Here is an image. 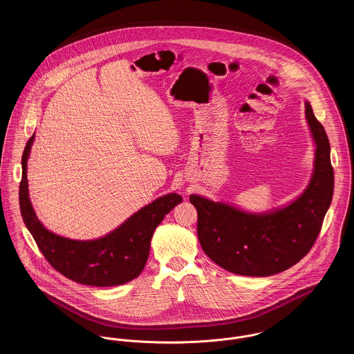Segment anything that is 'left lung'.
Wrapping results in <instances>:
<instances>
[{
  "mask_svg": "<svg viewBox=\"0 0 354 354\" xmlns=\"http://www.w3.org/2000/svg\"><path fill=\"white\" fill-rule=\"evenodd\" d=\"M305 115L316 143V159L312 180L299 199L270 214L252 215L189 196L198 211L203 251L221 268L243 276H270L297 264L313 247L332 202L335 172L328 135L308 102Z\"/></svg>",
  "mask_w": 354,
  "mask_h": 354,
  "instance_id": "1",
  "label": "left lung"
}]
</instances>
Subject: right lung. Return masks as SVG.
Returning <instances> with one entry per match:
<instances>
[{"instance_id": "right-lung-1", "label": "right lung", "mask_w": 354, "mask_h": 354, "mask_svg": "<svg viewBox=\"0 0 354 354\" xmlns=\"http://www.w3.org/2000/svg\"><path fill=\"white\" fill-rule=\"evenodd\" d=\"M34 134L22 153L19 208L28 230L51 267L65 277L84 286L126 284L140 274L150 252L155 228L179 203L178 194L165 195L140 208L111 234L88 241L70 240L48 231L37 219L29 201L26 167Z\"/></svg>"}]
</instances>
